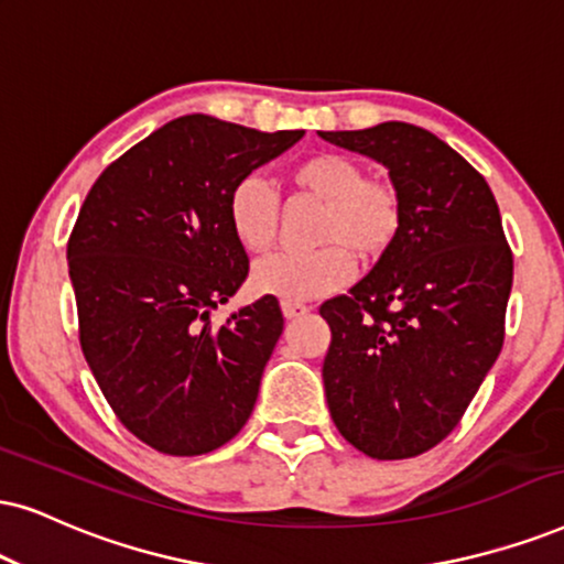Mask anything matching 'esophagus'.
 <instances>
[{"instance_id":"obj_1","label":"esophagus","mask_w":564,"mask_h":564,"mask_svg":"<svg viewBox=\"0 0 564 564\" xmlns=\"http://www.w3.org/2000/svg\"><path fill=\"white\" fill-rule=\"evenodd\" d=\"M281 310H283V317H286V319H299V317H304L306 312H310V306L302 304V302H289V299H283Z\"/></svg>"}]
</instances>
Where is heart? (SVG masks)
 Masks as SVG:
<instances>
[{
	"label": "heart",
	"instance_id": "b5f03b06",
	"mask_svg": "<svg viewBox=\"0 0 564 564\" xmlns=\"http://www.w3.org/2000/svg\"><path fill=\"white\" fill-rule=\"evenodd\" d=\"M291 187L319 199L312 239L315 249H291L262 260L252 270L260 294L306 302L333 294L354 275L356 260L372 265L393 249L403 229V199L393 182L367 176L365 163L344 153H312L289 174ZM229 224L247 252H268L281 226V199L258 174L234 184Z\"/></svg>",
	"mask_w": 564,
	"mask_h": 564
}]
</instances>
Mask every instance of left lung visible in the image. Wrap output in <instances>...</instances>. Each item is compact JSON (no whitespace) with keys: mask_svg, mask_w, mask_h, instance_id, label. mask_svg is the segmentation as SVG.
I'll return each mask as SVG.
<instances>
[{"mask_svg":"<svg viewBox=\"0 0 564 564\" xmlns=\"http://www.w3.org/2000/svg\"><path fill=\"white\" fill-rule=\"evenodd\" d=\"M319 134L384 163L403 199L393 249L319 306L327 409L369 458H413L460 424L502 351L512 252L500 208L479 171L422 127Z\"/></svg>","mask_w":564,"mask_h":564,"instance_id":"obj_1","label":"left lung"}]
</instances>
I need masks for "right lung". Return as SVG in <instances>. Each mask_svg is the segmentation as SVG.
<instances>
[{"label":"right lung","instance_id":"1","mask_svg":"<svg viewBox=\"0 0 564 564\" xmlns=\"http://www.w3.org/2000/svg\"><path fill=\"white\" fill-rule=\"evenodd\" d=\"M302 138L189 113L109 163L85 197L67 241L80 346L111 411L153 451H218L254 409L283 315L268 294L213 323L249 273L229 195Z\"/></svg>","mask_w":564,"mask_h":564}]
</instances>
